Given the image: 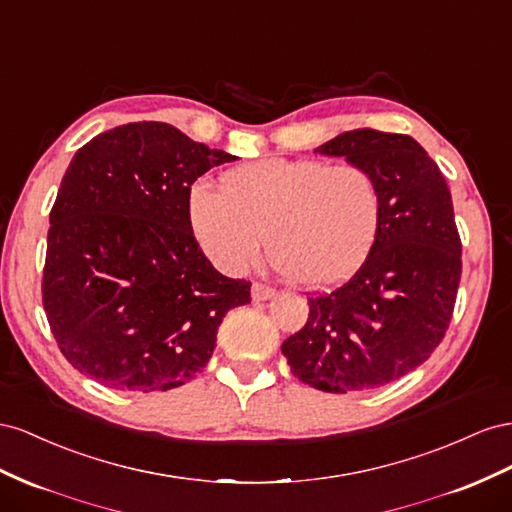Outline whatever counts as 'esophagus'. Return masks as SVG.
I'll list each match as a JSON object with an SVG mask.
<instances>
[{
	"mask_svg": "<svg viewBox=\"0 0 512 512\" xmlns=\"http://www.w3.org/2000/svg\"><path fill=\"white\" fill-rule=\"evenodd\" d=\"M276 294V289L268 283H253V289H251V296L255 302H261V300H268Z\"/></svg>",
	"mask_w": 512,
	"mask_h": 512,
	"instance_id": "obj_1",
	"label": "esophagus"
}]
</instances>
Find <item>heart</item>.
<instances>
[{"mask_svg": "<svg viewBox=\"0 0 512 512\" xmlns=\"http://www.w3.org/2000/svg\"><path fill=\"white\" fill-rule=\"evenodd\" d=\"M382 188L358 163L261 158L229 169L221 191L195 184L188 214L203 253L225 272L259 259L264 238L272 264L289 281L326 287L367 259L382 223Z\"/></svg>", "mask_w": 512, "mask_h": 512, "instance_id": "b5f03b06", "label": "heart"}]
</instances>
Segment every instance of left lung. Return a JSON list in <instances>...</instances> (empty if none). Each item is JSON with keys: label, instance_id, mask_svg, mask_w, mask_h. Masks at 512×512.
Segmentation results:
<instances>
[{"label": "left lung", "instance_id": "8db88e82", "mask_svg": "<svg viewBox=\"0 0 512 512\" xmlns=\"http://www.w3.org/2000/svg\"><path fill=\"white\" fill-rule=\"evenodd\" d=\"M367 167L382 188L377 238L341 287L309 298L283 343L291 373L324 392L394 382L429 360L455 311L461 238L444 175L410 135L362 128L315 150Z\"/></svg>", "mask_w": 512, "mask_h": 512}]
</instances>
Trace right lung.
<instances>
[{
  "label": "right lung",
  "mask_w": 512,
  "mask_h": 512,
  "mask_svg": "<svg viewBox=\"0 0 512 512\" xmlns=\"http://www.w3.org/2000/svg\"><path fill=\"white\" fill-rule=\"evenodd\" d=\"M231 160L163 122L107 130L72 156L49 214L42 306L79 373L165 392L206 367L251 281L214 270L188 199L199 175Z\"/></svg>",
  "instance_id": "1"
}]
</instances>
